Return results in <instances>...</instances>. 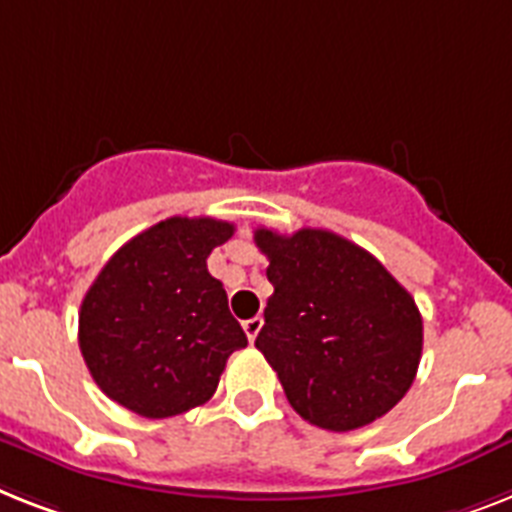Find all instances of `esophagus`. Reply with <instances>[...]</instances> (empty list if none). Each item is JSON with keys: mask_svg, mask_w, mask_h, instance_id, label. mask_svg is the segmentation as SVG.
Instances as JSON below:
<instances>
[{"mask_svg": "<svg viewBox=\"0 0 512 512\" xmlns=\"http://www.w3.org/2000/svg\"><path fill=\"white\" fill-rule=\"evenodd\" d=\"M263 318L260 315H255V318H249V321H244V334H247L249 342H255L257 334H260V328H263Z\"/></svg>", "mask_w": 512, "mask_h": 512, "instance_id": "esophagus-1", "label": "esophagus"}]
</instances>
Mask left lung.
I'll list each match as a JSON object with an SVG mask.
<instances>
[{
    "label": "left lung",
    "mask_w": 512,
    "mask_h": 512,
    "mask_svg": "<svg viewBox=\"0 0 512 512\" xmlns=\"http://www.w3.org/2000/svg\"><path fill=\"white\" fill-rule=\"evenodd\" d=\"M273 294L255 347L307 423L355 431L386 415L413 384L423 321L405 286L350 239L257 228Z\"/></svg>",
    "instance_id": "1"
}]
</instances>
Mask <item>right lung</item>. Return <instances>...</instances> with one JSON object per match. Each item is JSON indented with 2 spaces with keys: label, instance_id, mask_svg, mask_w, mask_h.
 Segmentation results:
<instances>
[{
  "label": "right lung",
  "instance_id": "obj_1",
  "mask_svg": "<svg viewBox=\"0 0 512 512\" xmlns=\"http://www.w3.org/2000/svg\"><path fill=\"white\" fill-rule=\"evenodd\" d=\"M234 223L168 218L126 242L81 302L78 344L91 378L118 405L170 418L205 405L231 352L247 347L207 257Z\"/></svg>",
  "mask_w": 512,
  "mask_h": 512
}]
</instances>
